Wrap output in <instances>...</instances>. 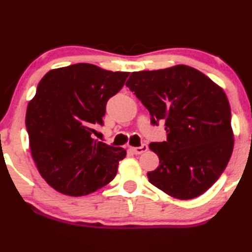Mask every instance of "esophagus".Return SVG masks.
Wrapping results in <instances>:
<instances>
[{
	"instance_id": "esophagus-1",
	"label": "esophagus",
	"mask_w": 252,
	"mask_h": 252,
	"mask_svg": "<svg viewBox=\"0 0 252 252\" xmlns=\"http://www.w3.org/2000/svg\"><path fill=\"white\" fill-rule=\"evenodd\" d=\"M130 150L135 154V155H141V154L145 153L148 150V145L147 144H142L141 147H130Z\"/></svg>"
}]
</instances>
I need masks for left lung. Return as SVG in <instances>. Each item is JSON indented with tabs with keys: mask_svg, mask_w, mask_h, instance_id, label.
Instances as JSON below:
<instances>
[{
	"mask_svg": "<svg viewBox=\"0 0 252 252\" xmlns=\"http://www.w3.org/2000/svg\"><path fill=\"white\" fill-rule=\"evenodd\" d=\"M126 86L151 115L165 122L166 141L150 143L159 164L153 186L178 199L204 193L228 165L233 149L231 110L224 90L192 66L134 71Z\"/></svg>",
	"mask_w": 252,
	"mask_h": 252,
	"instance_id": "8db88e82",
	"label": "left lung"
}]
</instances>
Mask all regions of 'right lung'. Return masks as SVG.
Wrapping results in <instances>:
<instances>
[{
    "label": "right lung",
    "mask_w": 252,
    "mask_h": 252,
    "mask_svg": "<svg viewBox=\"0 0 252 252\" xmlns=\"http://www.w3.org/2000/svg\"><path fill=\"white\" fill-rule=\"evenodd\" d=\"M128 76L126 71L77 63L53 69L39 81L28 103L26 126L37 170L56 191L88 195L115 178L126 151L93 134L103 126L108 99Z\"/></svg>",
    "instance_id": "1"
}]
</instances>
